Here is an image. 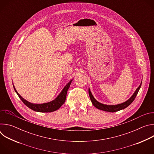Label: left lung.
<instances>
[{
	"label": "left lung",
	"instance_id": "8db88e82",
	"mask_svg": "<svg viewBox=\"0 0 154 154\" xmlns=\"http://www.w3.org/2000/svg\"><path fill=\"white\" fill-rule=\"evenodd\" d=\"M141 86V83L140 85V86H138V88L136 90V91H135V93H134L132 96H131L128 100H127L126 102H124L122 103H120V104L116 105H107L102 104V103L97 102L94 99V97L92 95L90 89L88 90V93H89L90 97V99H91V100L92 102V103L93 104V105L95 107H96L97 108H98L99 109H101V110L105 111V112H116L121 110V109L125 108L126 107H127L128 105H130L131 103H132V102L135 100V97H136V96H137V94H138V91H139V90L140 89Z\"/></svg>",
	"mask_w": 154,
	"mask_h": 154
}]
</instances>
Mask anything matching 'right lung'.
<instances>
[{"label":"right lung","instance_id":"obj_1","mask_svg":"<svg viewBox=\"0 0 154 154\" xmlns=\"http://www.w3.org/2000/svg\"><path fill=\"white\" fill-rule=\"evenodd\" d=\"M72 80H71L65 86V87L62 90V91L60 93V94L52 101L48 102V103H42V104H35V103H30L26 100H25L24 98L22 97L17 92L14 86V89L16 93H17V96L19 97L20 99V100L23 101V102L29 108L33 109V110L38 112H42V113H48V112H54L58 108L61 107V106L64 103L66 100V94L68 90L69 89V88L71 85Z\"/></svg>","mask_w":154,"mask_h":154}]
</instances>
